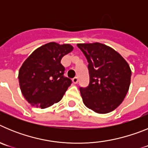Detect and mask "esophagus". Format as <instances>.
Returning <instances> with one entry per match:
<instances>
[{"label": "esophagus", "instance_id": "esophagus-1", "mask_svg": "<svg viewBox=\"0 0 148 148\" xmlns=\"http://www.w3.org/2000/svg\"><path fill=\"white\" fill-rule=\"evenodd\" d=\"M78 78H77V77H75V78H73V82L75 84H76L78 83Z\"/></svg>", "mask_w": 148, "mask_h": 148}]
</instances>
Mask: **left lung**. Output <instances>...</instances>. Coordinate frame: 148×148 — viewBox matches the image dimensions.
<instances>
[{
    "instance_id": "8db88e82",
    "label": "left lung",
    "mask_w": 148,
    "mask_h": 148,
    "mask_svg": "<svg viewBox=\"0 0 148 148\" xmlns=\"http://www.w3.org/2000/svg\"><path fill=\"white\" fill-rule=\"evenodd\" d=\"M77 46L88 62L90 83L87 87H80L84 104L101 114L114 110L130 87V66L119 53L105 44L96 42Z\"/></svg>"
}]
</instances>
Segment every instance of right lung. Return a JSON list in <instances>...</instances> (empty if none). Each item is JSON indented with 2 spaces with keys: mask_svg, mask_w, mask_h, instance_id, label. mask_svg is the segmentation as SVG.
I'll return each mask as SVG.
<instances>
[{
  "mask_svg": "<svg viewBox=\"0 0 148 148\" xmlns=\"http://www.w3.org/2000/svg\"><path fill=\"white\" fill-rule=\"evenodd\" d=\"M73 49L70 44L48 43L23 63L18 73L19 85L31 105L44 109L61 100L72 81L64 76L65 69L61 60Z\"/></svg>",
  "mask_w": 148,
  "mask_h": 148,
  "instance_id": "obj_1",
  "label": "right lung"
}]
</instances>
